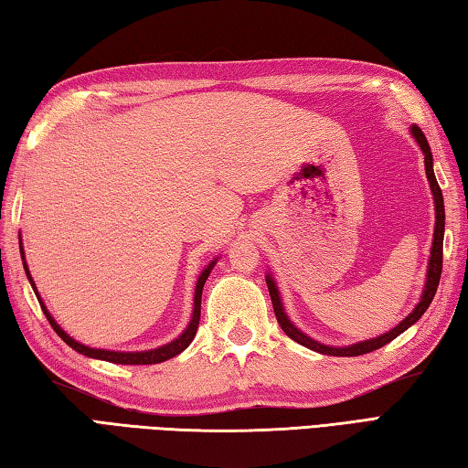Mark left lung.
Returning <instances> with one entry per match:
<instances>
[{"label":"left lung","instance_id":"obj_1","mask_svg":"<svg viewBox=\"0 0 468 468\" xmlns=\"http://www.w3.org/2000/svg\"><path fill=\"white\" fill-rule=\"evenodd\" d=\"M410 134L411 138L416 140L421 154H424V165H426V177L430 183V191H431V197H434V214H436V224H434V238H431V249H430V259H428V271H426V283L424 289H421V295H420V302L416 303V307L410 312V315H405L403 320L395 325L393 330L381 334V336L371 338V340H363V342H356V344H348V346H328V344H322L314 340L312 336H307L305 332H302L297 328V325L289 320V315L283 307V299H281L279 293V287L275 283V279H272L271 272H267V287H269V293H271V302H272V310H275L277 315V322L281 325V330H283L291 340H295L297 344H302V346L310 348L320 352V355H328V356H358V355H367V352H373L377 348L385 346V344H389L391 340H395L403 334L408 328H411L413 324H416L424 312L430 307L431 299L436 295V289L440 283V275H442V242H444V197H442V191H440V185L436 181V175H434V158H431V151H430V144L424 136V132H421L418 126H410Z\"/></svg>","mask_w":468,"mask_h":468}]
</instances>
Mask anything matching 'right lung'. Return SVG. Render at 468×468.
I'll list each match as a JSON object with an SVG mask.
<instances>
[{
    "mask_svg": "<svg viewBox=\"0 0 468 468\" xmlns=\"http://www.w3.org/2000/svg\"><path fill=\"white\" fill-rule=\"evenodd\" d=\"M20 254H22V262H24V271H26V277H28L30 285L34 289V293L38 297V303L42 307L44 315H47V320L50 322L52 330H55L60 338H63L70 348L77 350L79 355L83 356H90V358H97V360H105V363H113V365H156V363H163V360H169L173 356H177L179 352H183L185 348L189 346L191 340L196 338V332H197V325H199V315H201V291H204L206 281L209 277L211 269L216 267L218 259L211 261L209 264H206V269L199 272L197 277V283H196V295H193V314H191V320L187 324V328H185L177 338L171 340L169 344H163V346L158 348H151V350H136V352H124V350H105V348H91V346H85L79 340H75L73 336H69V334L60 328L57 324L55 317L50 315V312L47 310V305H44L42 297L37 289V283H34V279L30 275V269H28V262H26L24 257V246H22V234H20Z\"/></svg>",
    "mask_w": 468,
    "mask_h": 468,
    "instance_id": "add662e5",
    "label": "right lung"
}]
</instances>
